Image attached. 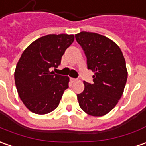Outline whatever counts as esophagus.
Listing matches in <instances>:
<instances>
[{"mask_svg":"<svg viewBox=\"0 0 146 146\" xmlns=\"http://www.w3.org/2000/svg\"><path fill=\"white\" fill-rule=\"evenodd\" d=\"M70 80H71V81H72V82H75V81H77V78H70Z\"/></svg>","mask_w":146,"mask_h":146,"instance_id":"34e87169","label":"esophagus"}]
</instances>
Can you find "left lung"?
I'll return each instance as SVG.
<instances>
[{"label": "left lung", "instance_id": "1", "mask_svg": "<svg viewBox=\"0 0 146 146\" xmlns=\"http://www.w3.org/2000/svg\"><path fill=\"white\" fill-rule=\"evenodd\" d=\"M94 73L93 83L84 81L85 89L77 94L79 106L86 113L100 117L117 104L127 81L125 60L113 40L96 33L81 32L75 35Z\"/></svg>", "mask_w": 146, "mask_h": 146}]
</instances>
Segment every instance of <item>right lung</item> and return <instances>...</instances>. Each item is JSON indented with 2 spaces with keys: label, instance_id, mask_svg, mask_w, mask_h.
Segmentation results:
<instances>
[{
  "label": "right lung",
  "instance_id": "obj_1",
  "mask_svg": "<svg viewBox=\"0 0 146 146\" xmlns=\"http://www.w3.org/2000/svg\"><path fill=\"white\" fill-rule=\"evenodd\" d=\"M73 40V34H48L36 40L22 53L15 70V84L21 100L33 113L46 114L54 110L69 88V77L49 69L60 65Z\"/></svg>",
  "mask_w": 146,
  "mask_h": 146
}]
</instances>
